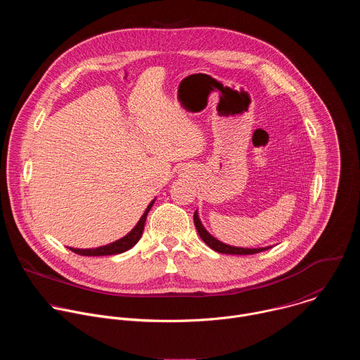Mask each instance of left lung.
Segmentation results:
<instances>
[{"instance_id":"left-lung-1","label":"left lung","mask_w":360,"mask_h":360,"mask_svg":"<svg viewBox=\"0 0 360 360\" xmlns=\"http://www.w3.org/2000/svg\"><path fill=\"white\" fill-rule=\"evenodd\" d=\"M193 224L196 226V231L200 236V239L207 243L211 249H214L215 252H219V253H226V255H253V253H259V252H264L266 249H269L271 246H266V248H239V246H231V245H226L221 240H218L217 238H214L207 229L203 228L199 217H198V211H195L193 214Z\"/></svg>"}]
</instances>
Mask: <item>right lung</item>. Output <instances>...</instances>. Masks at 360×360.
<instances>
[{
	"label": "right lung",
	"instance_id": "add662e5",
	"mask_svg": "<svg viewBox=\"0 0 360 360\" xmlns=\"http://www.w3.org/2000/svg\"><path fill=\"white\" fill-rule=\"evenodd\" d=\"M153 202H155V199H153L149 205L148 208L145 210L143 215L141 217V219L138 221V224L134 226V229L127 233L124 238L112 242V243H108L105 246H99V248H94V249H78V248H68L71 249L72 252L78 253V255H82V256H107V255H118V253H122L128 249H131L132 246L136 245V242L141 239L142 236V232H143V226H145V221H146V217H148V212L149 210L152 208Z\"/></svg>",
	"mask_w": 360,
	"mask_h": 360
}]
</instances>
